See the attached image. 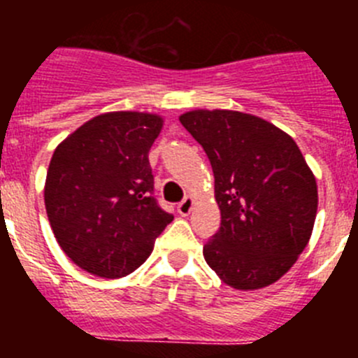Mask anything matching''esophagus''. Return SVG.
<instances>
[{
	"mask_svg": "<svg viewBox=\"0 0 358 358\" xmlns=\"http://www.w3.org/2000/svg\"><path fill=\"white\" fill-rule=\"evenodd\" d=\"M192 208H194V199L185 197V201L179 202L177 211H179V215H181V217H188L189 211H192Z\"/></svg>",
	"mask_w": 358,
	"mask_h": 358,
	"instance_id": "1",
	"label": "esophagus"
}]
</instances>
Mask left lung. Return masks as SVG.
Listing matches in <instances>:
<instances>
[{
	"instance_id": "1",
	"label": "left lung",
	"mask_w": 358,
	"mask_h": 358,
	"mask_svg": "<svg viewBox=\"0 0 358 358\" xmlns=\"http://www.w3.org/2000/svg\"><path fill=\"white\" fill-rule=\"evenodd\" d=\"M179 122L202 145L215 176L220 229L202 249L204 260L236 290L273 285L314 231V172L296 141L260 116L195 109Z\"/></svg>"
}]
</instances>
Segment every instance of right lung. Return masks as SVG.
<instances>
[{
	"label": "right lung",
	"instance_id": "right-lung-1",
	"mask_svg": "<svg viewBox=\"0 0 358 358\" xmlns=\"http://www.w3.org/2000/svg\"><path fill=\"white\" fill-rule=\"evenodd\" d=\"M163 123L154 113L113 110L57 145L44 206L61 249L85 273L107 280L127 276L173 220L152 197L148 152Z\"/></svg>",
	"mask_w": 358,
	"mask_h": 358
}]
</instances>
